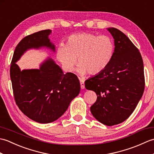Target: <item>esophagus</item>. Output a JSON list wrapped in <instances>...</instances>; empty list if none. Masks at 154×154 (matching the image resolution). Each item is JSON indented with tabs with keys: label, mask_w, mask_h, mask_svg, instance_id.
<instances>
[{
	"label": "esophagus",
	"mask_w": 154,
	"mask_h": 154,
	"mask_svg": "<svg viewBox=\"0 0 154 154\" xmlns=\"http://www.w3.org/2000/svg\"><path fill=\"white\" fill-rule=\"evenodd\" d=\"M79 81H80V85H81V88L82 89H85V81L82 79L79 78Z\"/></svg>",
	"instance_id": "1"
}]
</instances>
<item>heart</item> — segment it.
I'll use <instances>...</instances> for the list:
<instances>
[{"label": "heart", "instance_id": "heart-1", "mask_svg": "<svg viewBox=\"0 0 154 154\" xmlns=\"http://www.w3.org/2000/svg\"><path fill=\"white\" fill-rule=\"evenodd\" d=\"M114 50L113 41L109 36L85 32L69 36L66 44L58 47L57 57L67 71L74 69L77 58L78 73L97 75L109 65Z\"/></svg>", "mask_w": 154, "mask_h": 154}]
</instances>
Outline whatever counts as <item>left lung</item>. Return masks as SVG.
Instances as JSON below:
<instances>
[{
    "mask_svg": "<svg viewBox=\"0 0 154 154\" xmlns=\"http://www.w3.org/2000/svg\"><path fill=\"white\" fill-rule=\"evenodd\" d=\"M114 42L108 67L85 81V88L97 95L91 112L100 122L113 126L123 122L135 110L145 87L143 60L130 39L115 28H107Z\"/></svg>",
    "mask_w": 154,
    "mask_h": 154,
    "instance_id": "left-lung-1",
    "label": "left lung"
}]
</instances>
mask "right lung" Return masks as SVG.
<instances>
[{
	"instance_id": "right-lung-1",
	"label": "right lung",
	"mask_w": 154,
	"mask_h": 154,
	"mask_svg": "<svg viewBox=\"0 0 154 154\" xmlns=\"http://www.w3.org/2000/svg\"><path fill=\"white\" fill-rule=\"evenodd\" d=\"M51 33V30H42L23 38L16 47L10 69L16 104L29 119L42 124L52 122L63 115L81 89L76 75L64 74L50 57L40 69L21 71L16 64L30 49L46 48L55 52V45L49 38Z\"/></svg>"
}]
</instances>
